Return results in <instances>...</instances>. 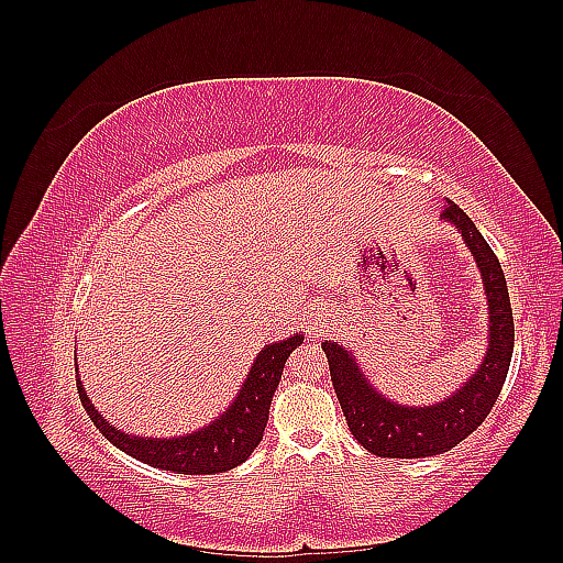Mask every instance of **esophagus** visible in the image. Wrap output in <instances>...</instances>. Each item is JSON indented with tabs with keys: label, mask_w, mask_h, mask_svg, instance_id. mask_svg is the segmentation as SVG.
Masks as SVG:
<instances>
[{
	"label": "esophagus",
	"mask_w": 563,
	"mask_h": 563,
	"mask_svg": "<svg viewBox=\"0 0 563 563\" xmlns=\"http://www.w3.org/2000/svg\"><path fill=\"white\" fill-rule=\"evenodd\" d=\"M321 329H323V323H312V327H310V329H308V331H310V333H314V335H317V333H319V331H321Z\"/></svg>",
	"instance_id": "obj_1"
}]
</instances>
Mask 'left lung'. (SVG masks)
<instances>
[{"instance_id": "left-lung-1", "label": "left lung", "mask_w": 563, "mask_h": 563, "mask_svg": "<svg viewBox=\"0 0 563 563\" xmlns=\"http://www.w3.org/2000/svg\"><path fill=\"white\" fill-rule=\"evenodd\" d=\"M441 220L451 223L472 251L474 263L482 272L488 302L486 356L467 383L460 385L444 401L432 406H404L389 401L371 385L350 347L331 343V340L321 343L350 432L366 451L380 457H424L451 451L490 413L505 385L509 362H512L515 319L496 253L486 244L470 216L451 199H446Z\"/></svg>"}]
</instances>
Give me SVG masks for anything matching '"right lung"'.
I'll list each match as a JSON object with an SVG mask.
<instances>
[{
    "label": "right lung",
    "mask_w": 563,
    "mask_h": 563,
    "mask_svg": "<svg viewBox=\"0 0 563 563\" xmlns=\"http://www.w3.org/2000/svg\"><path fill=\"white\" fill-rule=\"evenodd\" d=\"M302 340L305 335L294 333L291 338L265 345L253 360V366L242 389L236 391L234 401L225 411L209 424H203V428L183 437H135L117 430L112 428L110 420H106L96 411L87 389L81 385L79 373L77 391L81 406L87 408V413L98 428V432H103V437L112 446L135 460H141V463L176 474L228 472L236 465H242L253 453V449L261 444L269 416V404L282 380L284 364L288 356H291V352L298 345H302Z\"/></svg>",
    "instance_id": "right-lung-1"
}]
</instances>
